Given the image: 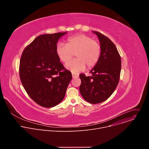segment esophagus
<instances>
[{"label": "esophagus", "mask_w": 149, "mask_h": 149, "mask_svg": "<svg viewBox=\"0 0 149 149\" xmlns=\"http://www.w3.org/2000/svg\"><path fill=\"white\" fill-rule=\"evenodd\" d=\"M72 78H78L79 77V75L77 74H75V73H72Z\"/></svg>", "instance_id": "obj_1"}]
</instances>
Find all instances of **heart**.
I'll use <instances>...</instances> for the list:
<instances>
[{
	"label": "heart",
	"instance_id": "obj_1",
	"mask_svg": "<svg viewBox=\"0 0 149 149\" xmlns=\"http://www.w3.org/2000/svg\"><path fill=\"white\" fill-rule=\"evenodd\" d=\"M75 53L77 58L66 64V68L73 72L83 71L86 67H94L98 61L101 47L98 42L85 34H78L68 38L67 44L59 42L56 53L63 63H67Z\"/></svg>",
	"mask_w": 149,
	"mask_h": 149
}]
</instances>
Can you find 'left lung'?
Here are the masks:
<instances>
[{"mask_svg": "<svg viewBox=\"0 0 149 149\" xmlns=\"http://www.w3.org/2000/svg\"><path fill=\"white\" fill-rule=\"evenodd\" d=\"M93 32L100 40V57L90 71L92 76L79 74V92L87 102L98 104L107 100L115 91L120 79L121 61L116 45L109 38L97 31Z\"/></svg>", "mask_w": 149, "mask_h": 149, "instance_id": "1", "label": "left lung"}]
</instances>
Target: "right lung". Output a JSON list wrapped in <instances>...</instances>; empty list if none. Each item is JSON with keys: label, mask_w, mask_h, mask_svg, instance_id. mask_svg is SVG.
<instances>
[{"label": "right lung", "mask_w": 149, "mask_h": 149, "mask_svg": "<svg viewBox=\"0 0 149 149\" xmlns=\"http://www.w3.org/2000/svg\"><path fill=\"white\" fill-rule=\"evenodd\" d=\"M65 32L37 36L24 50L19 77L28 95L36 104L51 108L64 98L72 79L71 72L60 62L56 47Z\"/></svg>", "instance_id": "obj_1"}]
</instances>
